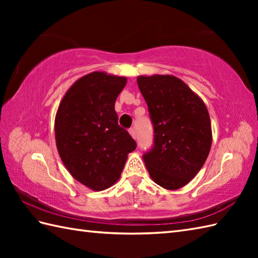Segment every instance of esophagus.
Segmentation results:
<instances>
[{"mask_svg": "<svg viewBox=\"0 0 258 258\" xmlns=\"http://www.w3.org/2000/svg\"><path fill=\"white\" fill-rule=\"evenodd\" d=\"M128 133H130V135L132 136V138L135 140L136 139V133H135V131L133 130V128H130L128 130Z\"/></svg>", "mask_w": 258, "mask_h": 258, "instance_id": "1", "label": "esophagus"}]
</instances>
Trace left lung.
Segmentation results:
<instances>
[{"label":"left lung","mask_w":258,"mask_h":258,"mask_svg":"<svg viewBox=\"0 0 258 258\" xmlns=\"http://www.w3.org/2000/svg\"><path fill=\"white\" fill-rule=\"evenodd\" d=\"M154 126V146L143 155L163 188L183 187L201 171L212 146L210 114L202 98L174 75L138 76Z\"/></svg>","instance_id":"obj_1"}]
</instances>
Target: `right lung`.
<instances>
[{
	"mask_svg": "<svg viewBox=\"0 0 258 258\" xmlns=\"http://www.w3.org/2000/svg\"><path fill=\"white\" fill-rule=\"evenodd\" d=\"M125 76L92 72L65 93L55 115V142L63 164L90 189L104 190L120 177L135 141L118 125L115 101Z\"/></svg>",
	"mask_w": 258,
	"mask_h": 258,
	"instance_id": "obj_1",
	"label": "right lung"
}]
</instances>
